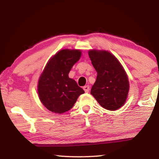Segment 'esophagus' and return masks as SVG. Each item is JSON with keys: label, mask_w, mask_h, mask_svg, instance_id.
<instances>
[{"label": "esophagus", "mask_w": 159, "mask_h": 159, "mask_svg": "<svg viewBox=\"0 0 159 159\" xmlns=\"http://www.w3.org/2000/svg\"><path fill=\"white\" fill-rule=\"evenodd\" d=\"M83 90H84V91H85V93H88V92H89V90H90L89 85H85L84 87H83Z\"/></svg>", "instance_id": "obj_1"}]
</instances>
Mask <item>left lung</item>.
<instances>
[{"instance_id":"obj_1","label":"left lung","mask_w":159,"mask_h":159,"mask_svg":"<svg viewBox=\"0 0 159 159\" xmlns=\"http://www.w3.org/2000/svg\"><path fill=\"white\" fill-rule=\"evenodd\" d=\"M92 64L98 72L90 93L98 103L107 110L114 111L125 102L129 91L127 74L121 64L109 52L90 50Z\"/></svg>"}]
</instances>
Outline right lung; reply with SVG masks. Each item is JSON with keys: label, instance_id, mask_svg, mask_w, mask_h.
I'll list each match as a JSON object with an SVG mask.
<instances>
[{"label": "right lung", "instance_id": "right-lung-1", "mask_svg": "<svg viewBox=\"0 0 159 159\" xmlns=\"http://www.w3.org/2000/svg\"><path fill=\"white\" fill-rule=\"evenodd\" d=\"M81 55L79 50H61L48 61L38 84L40 100L50 111L62 114L71 109L85 92L74 79L70 70Z\"/></svg>", "mask_w": 159, "mask_h": 159}]
</instances>
